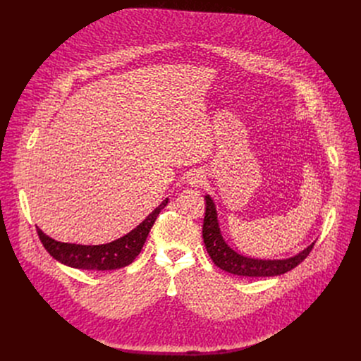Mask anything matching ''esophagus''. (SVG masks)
<instances>
[{"mask_svg": "<svg viewBox=\"0 0 361 361\" xmlns=\"http://www.w3.org/2000/svg\"><path fill=\"white\" fill-rule=\"evenodd\" d=\"M187 183L191 185V187H202L205 184V174L201 171V170H194L188 174L187 177Z\"/></svg>", "mask_w": 361, "mask_h": 361, "instance_id": "1", "label": "esophagus"}]
</instances>
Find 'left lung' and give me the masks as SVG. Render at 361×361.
<instances>
[{
    "mask_svg": "<svg viewBox=\"0 0 361 361\" xmlns=\"http://www.w3.org/2000/svg\"><path fill=\"white\" fill-rule=\"evenodd\" d=\"M204 200H205V216L202 223L204 244L214 264L227 273L243 276V277H274V276L284 274L293 270L294 267H297L305 257L310 254L316 243L313 241L310 245L301 250L298 254L288 257V259H280V260L251 259V257L237 252L226 243L219 226L214 200L209 194L204 197Z\"/></svg>",
    "mask_w": 361,
    "mask_h": 361,
    "instance_id": "1",
    "label": "left lung"
}]
</instances>
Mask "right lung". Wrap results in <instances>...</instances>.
Masks as SVG:
<instances>
[{
  "label": "right lung",
  "mask_w": 361,
  "mask_h": 361,
  "mask_svg": "<svg viewBox=\"0 0 361 361\" xmlns=\"http://www.w3.org/2000/svg\"><path fill=\"white\" fill-rule=\"evenodd\" d=\"M167 202L169 198H166L156 210L149 213L148 217H145V220L134 230L107 244L82 245L61 243L45 235L38 227L37 233L44 248L61 264L82 270H117L131 264L135 260V257L141 252L154 221L157 220Z\"/></svg>",
  "instance_id": "add662e5"
}]
</instances>
